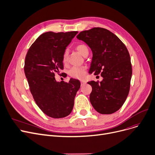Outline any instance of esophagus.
I'll list each match as a JSON object with an SVG mask.
<instances>
[{"instance_id":"34e87169","label":"esophagus","mask_w":155,"mask_h":155,"mask_svg":"<svg viewBox=\"0 0 155 155\" xmlns=\"http://www.w3.org/2000/svg\"><path fill=\"white\" fill-rule=\"evenodd\" d=\"M85 84H86V82L84 81H83L81 82V86H83V85H84Z\"/></svg>"}]
</instances>
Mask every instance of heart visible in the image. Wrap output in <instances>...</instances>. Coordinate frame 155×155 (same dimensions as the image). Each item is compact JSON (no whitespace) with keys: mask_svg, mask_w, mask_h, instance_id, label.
Listing matches in <instances>:
<instances>
[{"mask_svg":"<svg viewBox=\"0 0 155 155\" xmlns=\"http://www.w3.org/2000/svg\"><path fill=\"white\" fill-rule=\"evenodd\" d=\"M76 50L79 52L83 56H86L89 53V49L88 47L84 45V44H79L76 47ZM62 62L64 64H66L68 62V51L65 50L62 57ZM69 75L76 79H83L85 78L86 74V68L84 66H81V67H72L69 72Z\"/></svg>","mask_w":155,"mask_h":155,"instance_id":"1","label":"heart"}]
</instances>
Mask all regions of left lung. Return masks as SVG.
<instances>
[{
  "instance_id": "obj_1",
  "label": "left lung",
  "mask_w": 155,
  "mask_h": 155,
  "mask_svg": "<svg viewBox=\"0 0 155 155\" xmlns=\"http://www.w3.org/2000/svg\"><path fill=\"white\" fill-rule=\"evenodd\" d=\"M77 38L84 41L93 52L89 72L101 74V82L91 81L90 96L93 108L101 114L119 110L130 90L132 65L127 48L117 36L102 28L80 32Z\"/></svg>"
}]
</instances>
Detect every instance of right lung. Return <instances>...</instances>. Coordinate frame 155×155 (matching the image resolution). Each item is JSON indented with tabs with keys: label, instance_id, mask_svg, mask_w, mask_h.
<instances>
[{
	"label": "right lung",
	"instance_id": "1",
	"mask_svg": "<svg viewBox=\"0 0 155 155\" xmlns=\"http://www.w3.org/2000/svg\"><path fill=\"white\" fill-rule=\"evenodd\" d=\"M78 31L41 35L29 48L24 71L36 105L47 115L59 119L69 115L80 82L71 78L68 83L56 81L55 74L63 69L62 57L66 47Z\"/></svg>",
	"mask_w": 155,
	"mask_h": 155
}]
</instances>
